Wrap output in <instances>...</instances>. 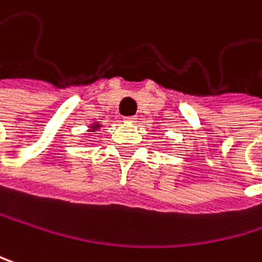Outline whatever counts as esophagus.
<instances>
[{
  "label": "esophagus",
  "mask_w": 262,
  "mask_h": 262,
  "mask_svg": "<svg viewBox=\"0 0 262 262\" xmlns=\"http://www.w3.org/2000/svg\"><path fill=\"white\" fill-rule=\"evenodd\" d=\"M137 119H138V116H128V118H125L127 122H137Z\"/></svg>",
  "instance_id": "obj_1"
}]
</instances>
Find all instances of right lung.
Returning a JSON list of instances; mask_svg holds the SVG:
<instances>
[{
  "instance_id": "right-lung-1",
  "label": "right lung",
  "mask_w": 262,
  "mask_h": 262,
  "mask_svg": "<svg viewBox=\"0 0 262 262\" xmlns=\"http://www.w3.org/2000/svg\"><path fill=\"white\" fill-rule=\"evenodd\" d=\"M98 127H99V124H92V125H90V130H93V132H95V130H96Z\"/></svg>"
}]
</instances>
